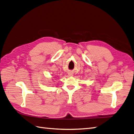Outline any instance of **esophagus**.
<instances>
[{
  "instance_id": "1",
  "label": "esophagus",
  "mask_w": 134,
  "mask_h": 134,
  "mask_svg": "<svg viewBox=\"0 0 134 134\" xmlns=\"http://www.w3.org/2000/svg\"><path fill=\"white\" fill-rule=\"evenodd\" d=\"M72 75V74H71V75Z\"/></svg>"
}]
</instances>
